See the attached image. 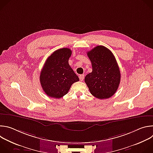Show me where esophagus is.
Masks as SVG:
<instances>
[{
	"label": "esophagus",
	"instance_id": "esophagus-1",
	"mask_svg": "<svg viewBox=\"0 0 153 153\" xmlns=\"http://www.w3.org/2000/svg\"><path fill=\"white\" fill-rule=\"evenodd\" d=\"M79 79H80V81H83V79H84V77H85V76L84 74H81V75H79Z\"/></svg>",
	"mask_w": 153,
	"mask_h": 153
}]
</instances>
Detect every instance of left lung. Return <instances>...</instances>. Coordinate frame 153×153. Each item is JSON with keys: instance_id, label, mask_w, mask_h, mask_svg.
<instances>
[{"instance_id": "left-lung-1", "label": "left lung", "mask_w": 153, "mask_h": 153, "mask_svg": "<svg viewBox=\"0 0 153 153\" xmlns=\"http://www.w3.org/2000/svg\"><path fill=\"white\" fill-rule=\"evenodd\" d=\"M91 62L93 71L85 77L91 94L99 99H108L118 89L120 72L112 52L99 45L87 53Z\"/></svg>"}]
</instances>
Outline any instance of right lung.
Listing matches in <instances>:
<instances>
[{
	"label": "right lung",
	"mask_w": 153,
	"mask_h": 153,
	"mask_svg": "<svg viewBox=\"0 0 153 153\" xmlns=\"http://www.w3.org/2000/svg\"><path fill=\"white\" fill-rule=\"evenodd\" d=\"M72 51L59 49L48 57L40 75L42 88L50 97L60 99L67 94L73 83L79 81L68 63Z\"/></svg>",
	"instance_id": "add662e5"
}]
</instances>
